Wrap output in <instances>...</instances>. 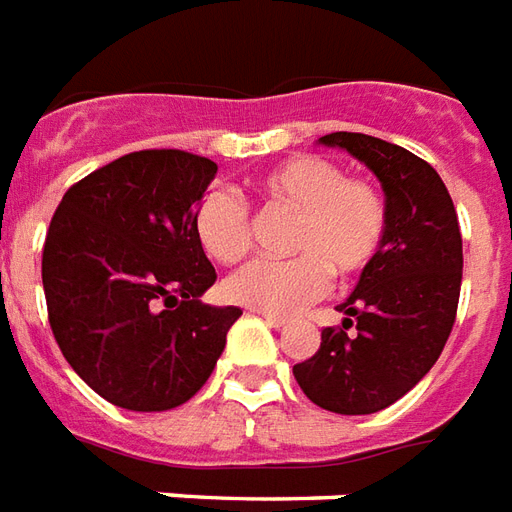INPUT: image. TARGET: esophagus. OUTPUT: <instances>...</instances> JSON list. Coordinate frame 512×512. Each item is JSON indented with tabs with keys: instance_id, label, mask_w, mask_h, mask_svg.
<instances>
[{
	"instance_id": "esophagus-1",
	"label": "esophagus",
	"mask_w": 512,
	"mask_h": 512,
	"mask_svg": "<svg viewBox=\"0 0 512 512\" xmlns=\"http://www.w3.org/2000/svg\"><path fill=\"white\" fill-rule=\"evenodd\" d=\"M260 317H263V323L271 325V328H285L287 320L285 317H276V314H268V312H257Z\"/></svg>"
}]
</instances>
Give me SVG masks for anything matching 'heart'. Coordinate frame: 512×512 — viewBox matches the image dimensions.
Listing matches in <instances>:
<instances>
[{
  "label": "heart",
  "mask_w": 512,
  "mask_h": 512,
  "mask_svg": "<svg viewBox=\"0 0 512 512\" xmlns=\"http://www.w3.org/2000/svg\"><path fill=\"white\" fill-rule=\"evenodd\" d=\"M257 198L268 208L293 211L287 260H255L225 282L233 304L276 317L301 312L323 298L331 275L342 279L372 266L388 233V203L366 179H347L342 165L317 154H298L257 179ZM195 238L214 263H238L252 246L249 208L230 189L200 198Z\"/></svg>",
  "instance_id": "1"
}]
</instances>
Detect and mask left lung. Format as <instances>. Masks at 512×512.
<instances>
[{"label": "left lung", "instance_id": "obj_1", "mask_svg": "<svg viewBox=\"0 0 512 512\" xmlns=\"http://www.w3.org/2000/svg\"><path fill=\"white\" fill-rule=\"evenodd\" d=\"M320 143L344 149L380 179L388 233L339 306L342 328H325L320 350L293 374L317 407L372 415L412 391L448 342L464 268L461 230L448 187L412 151L363 132H331Z\"/></svg>", "mask_w": 512, "mask_h": 512}]
</instances>
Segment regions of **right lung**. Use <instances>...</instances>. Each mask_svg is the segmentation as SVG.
Returning <instances> with one entry per match:
<instances>
[{
	"mask_svg": "<svg viewBox=\"0 0 512 512\" xmlns=\"http://www.w3.org/2000/svg\"><path fill=\"white\" fill-rule=\"evenodd\" d=\"M217 162L179 149L124 154L64 192L43 246L48 323L94 393L173 410L206 385L238 306L200 304L217 271L192 217Z\"/></svg>",
	"mask_w": 512,
	"mask_h": 512,
	"instance_id": "add662e5",
	"label": "right lung"
}]
</instances>
